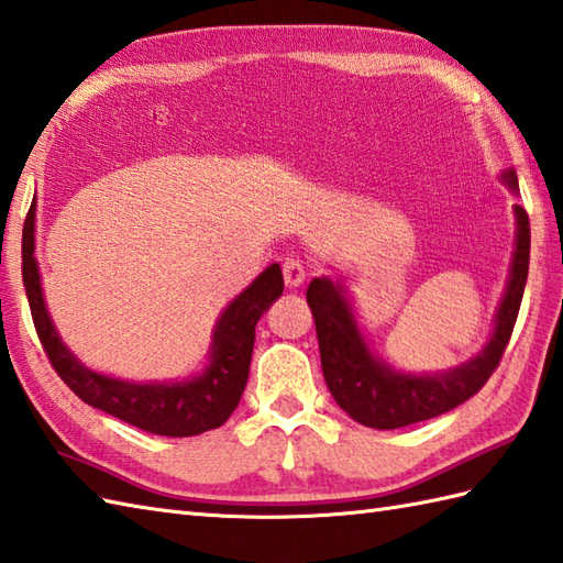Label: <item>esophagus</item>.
<instances>
[{
	"instance_id": "esophagus-1",
	"label": "esophagus",
	"mask_w": 563,
	"mask_h": 563,
	"mask_svg": "<svg viewBox=\"0 0 563 563\" xmlns=\"http://www.w3.org/2000/svg\"><path fill=\"white\" fill-rule=\"evenodd\" d=\"M282 272H284V284L289 286V289H296V286H301L303 279H306L303 262L296 260V257H286L284 265H282Z\"/></svg>"
}]
</instances>
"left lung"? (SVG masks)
I'll list each match as a JSON object with an SVG mask.
<instances>
[{
	"label": "left lung",
	"mask_w": 563,
	"mask_h": 563,
	"mask_svg": "<svg viewBox=\"0 0 563 563\" xmlns=\"http://www.w3.org/2000/svg\"><path fill=\"white\" fill-rule=\"evenodd\" d=\"M501 180L518 195L514 168H508ZM514 214L518 227L516 250L506 291L494 318V332L477 356L451 371L417 376V373H405L385 364L380 356L371 352L346 298L344 284L328 277L308 284L306 298L316 318L324 383L334 402L354 421L383 431L409 427V423L433 419L467 402L489 380L514 332L528 282L530 219L520 205L514 207Z\"/></svg>",
	"instance_id": "1"
}]
</instances>
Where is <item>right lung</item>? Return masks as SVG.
<instances>
[{
	"label": "right lung",
	"instance_id": "1",
	"mask_svg": "<svg viewBox=\"0 0 563 563\" xmlns=\"http://www.w3.org/2000/svg\"><path fill=\"white\" fill-rule=\"evenodd\" d=\"M21 269L35 332L49 364L69 390L86 405L108 411L136 429L173 439L219 429L233 415L247 383L255 324L284 291L282 267L269 265L221 313L211 332L209 364L199 376L176 383H132L86 368L59 340L47 313L35 262V199L23 221Z\"/></svg>",
	"mask_w": 563,
	"mask_h": 563
}]
</instances>
